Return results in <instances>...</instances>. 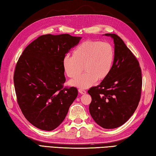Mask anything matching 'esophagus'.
<instances>
[{
    "instance_id": "obj_1",
    "label": "esophagus",
    "mask_w": 156,
    "mask_h": 156,
    "mask_svg": "<svg viewBox=\"0 0 156 156\" xmlns=\"http://www.w3.org/2000/svg\"><path fill=\"white\" fill-rule=\"evenodd\" d=\"M79 92L81 94H86V91L84 90L83 89H79Z\"/></svg>"
}]
</instances>
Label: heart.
I'll use <instances>...</instances> for the list:
<instances>
[{
    "instance_id": "heart-1",
    "label": "heart",
    "mask_w": 156,
    "mask_h": 156,
    "mask_svg": "<svg viewBox=\"0 0 156 156\" xmlns=\"http://www.w3.org/2000/svg\"><path fill=\"white\" fill-rule=\"evenodd\" d=\"M115 59V49L110 43L87 40L73 51V56L65 55L62 59L64 71L70 78H75L83 70V75L70 81V85L86 89L96 82L103 81L110 74Z\"/></svg>"
}]
</instances>
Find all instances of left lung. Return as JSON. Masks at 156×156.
Listing matches in <instances>:
<instances>
[{
  "mask_svg": "<svg viewBox=\"0 0 156 156\" xmlns=\"http://www.w3.org/2000/svg\"><path fill=\"white\" fill-rule=\"evenodd\" d=\"M112 38L115 59L110 74L100 85L87 92L92 97L91 116L106 129L118 128L133 115L139 105L142 88V74L136 57L115 34Z\"/></svg>",
  "mask_w": 156,
  "mask_h": 156,
  "instance_id": "left-lung-1",
  "label": "left lung"
}]
</instances>
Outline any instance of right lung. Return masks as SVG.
Masks as SVG:
<instances>
[{"label":"right lung","instance_id":"right-lung-1","mask_svg":"<svg viewBox=\"0 0 156 156\" xmlns=\"http://www.w3.org/2000/svg\"><path fill=\"white\" fill-rule=\"evenodd\" d=\"M81 39L69 34L42 35L17 61L13 76L17 102L26 119L41 130L59 126L77 98V88L63 87L62 59Z\"/></svg>","mask_w":156,"mask_h":156}]
</instances>
